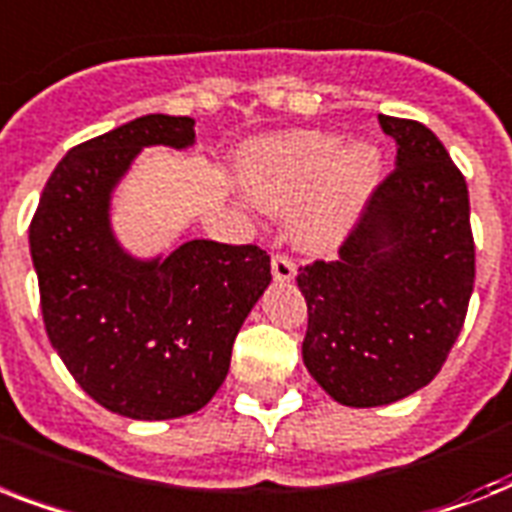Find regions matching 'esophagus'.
<instances>
[{
    "instance_id": "1",
    "label": "esophagus",
    "mask_w": 512,
    "mask_h": 512,
    "mask_svg": "<svg viewBox=\"0 0 512 512\" xmlns=\"http://www.w3.org/2000/svg\"><path fill=\"white\" fill-rule=\"evenodd\" d=\"M271 271H273V279L279 281V284H289V281H295L297 276L295 263H292L287 255H273Z\"/></svg>"
}]
</instances>
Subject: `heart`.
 Returning a JSON list of instances; mask_svg holds the SVG:
<instances>
[{"mask_svg":"<svg viewBox=\"0 0 512 512\" xmlns=\"http://www.w3.org/2000/svg\"><path fill=\"white\" fill-rule=\"evenodd\" d=\"M241 191L263 212H289L303 247L327 249L353 228L382 175L372 140L342 146L337 135L292 130L249 143L236 164Z\"/></svg>","mask_w":512,"mask_h":512,"instance_id":"1","label":"heart"}]
</instances>
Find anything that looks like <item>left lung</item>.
Returning a JSON list of instances; mask_svg holds the SVG:
<instances>
[{
    "mask_svg": "<svg viewBox=\"0 0 512 512\" xmlns=\"http://www.w3.org/2000/svg\"><path fill=\"white\" fill-rule=\"evenodd\" d=\"M396 170L332 263L300 268L308 303L303 361L342 406H385L425 388L468 313L476 249L468 185L420 122L380 114Z\"/></svg>",
    "mask_w": 512,
    "mask_h": 512,
    "instance_id": "left-lung-1",
    "label": "left lung"
}]
</instances>
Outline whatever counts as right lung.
Instances as JSON below:
<instances>
[{"label":"right lung","mask_w":512,"mask_h":512,"mask_svg":"<svg viewBox=\"0 0 512 512\" xmlns=\"http://www.w3.org/2000/svg\"><path fill=\"white\" fill-rule=\"evenodd\" d=\"M191 116L148 114L71 148L28 231L44 329L90 398L130 420L199 412L223 385L233 340L271 284L260 247L191 239L132 255L114 193L143 148L188 151Z\"/></svg>","instance_id":"right-lung-1"}]
</instances>
